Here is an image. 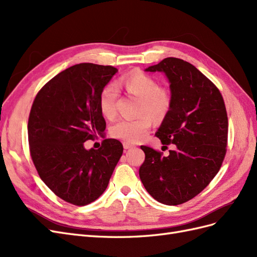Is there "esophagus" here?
<instances>
[{
  "instance_id": "obj_1",
  "label": "esophagus",
  "mask_w": 257,
  "mask_h": 257,
  "mask_svg": "<svg viewBox=\"0 0 257 257\" xmlns=\"http://www.w3.org/2000/svg\"><path fill=\"white\" fill-rule=\"evenodd\" d=\"M123 147H124V149H125V150H128V149H132V148H134L133 145L128 144V143H124V144H123Z\"/></svg>"
}]
</instances>
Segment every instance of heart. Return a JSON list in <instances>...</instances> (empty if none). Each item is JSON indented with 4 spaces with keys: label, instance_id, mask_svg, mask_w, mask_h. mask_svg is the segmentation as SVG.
Listing matches in <instances>:
<instances>
[{
    "label": "heart",
    "instance_id": "obj_1",
    "mask_svg": "<svg viewBox=\"0 0 257 257\" xmlns=\"http://www.w3.org/2000/svg\"><path fill=\"white\" fill-rule=\"evenodd\" d=\"M119 85L128 94H133L142 99L139 106L141 114L149 113L154 119H163L172 107L170 93L161 89L160 82L149 75L134 73L123 76L119 80ZM118 94V88L114 83H108L100 91L98 106L105 118L113 119L115 116ZM149 115H141L137 119L119 120L112 125L110 130L111 135L126 143L142 141L152 125V119Z\"/></svg>",
    "mask_w": 257,
    "mask_h": 257
}]
</instances>
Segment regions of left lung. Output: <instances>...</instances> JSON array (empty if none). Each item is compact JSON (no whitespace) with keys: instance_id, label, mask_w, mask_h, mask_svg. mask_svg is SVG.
<instances>
[{"instance_id":"8db88e82","label":"left lung","mask_w":257,"mask_h":257,"mask_svg":"<svg viewBox=\"0 0 257 257\" xmlns=\"http://www.w3.org/2000/svg\"><path fill=\"white\" fill-rule=\"evenodd\" d=\"M146 72H163L170 83L172 107L155 136L167 157L142 146L145 162L139 177L159 203L176 206L194 198L219 173L226 154L228 120L220 90L186 61L166 58Z\"/></svg>"}]
</instances>
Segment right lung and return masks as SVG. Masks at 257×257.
Masks as SVG:
<instances>
[{"label":"right lung","instance_id":"add662e5","mask_svg":"<svg viewBox=\"0 0 257 257\" xmlns=\"http://www.w3.org/2000/svg\"><path fill=\"white\" fill-rule=\"evenodd\" d=\"M116 72L93 63L68 67L38 91L31 108L28 136L34 166L57 196L75 206L102 195L123 152L122 144L110 138L97 150L83 146L106 128L98 96Z\"/></svg>","mask_w":257,"mask_h":257}]
</instances>
